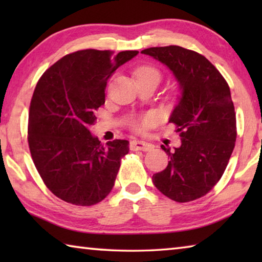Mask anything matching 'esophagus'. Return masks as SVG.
I'll use <instances>...</instances> for the list:
<instances>
[{"instance_id": "1", "label": "esophagus", "mask_w": 262, "mask_h": 262, "mask_svg": "<svg viewBox=\"0 0 262 262\" xmlns=\"http://www.w3.org/2000/svg\"><path fill=\"white\" fill-rule=\"evenodd\" d=\"M130 149L132 150H142V151H150L154 149V144L148 143L144 141H137L134 140L130 142Z\"/></svg>"}]
</instances>
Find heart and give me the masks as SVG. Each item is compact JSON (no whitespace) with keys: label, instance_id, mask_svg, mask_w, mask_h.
Instances as JSON below:
<instances>
[{"label":"heart","instance_id":"heart-1","mask_svg":"<svg viewBox=\"0 0 262 262\" xmlns=\"http://www.w3.org/2000/svg\"><path fill=\"white\" fill-rule=\"evenodd\" d=\"M136 79H154L157 83L161 79V74H159L158 70L154 67H150V66H144V67L139 68L135 72ZM154 121L152 115H147V117L140 119V120H136L134 122V128L139 132H143L145 128H147L150 123Z\"/></svg>","mask_w":262,"mask_h":262}]
</instances>
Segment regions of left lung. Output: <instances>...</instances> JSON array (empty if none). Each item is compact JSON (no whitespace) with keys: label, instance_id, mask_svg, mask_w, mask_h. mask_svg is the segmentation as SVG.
Here are the masks:
<instances>
[{"label":"left lung","instance_id":"8db88e82","mask_svg":"<svg viewBox=\"0 0 262 262\" xmlns=\"http://www.w3.org/2000/svg\"><path fill=\"white\" fill-rule=\"evenodd\" d=\"M141 53L171 70L181 94L168 119L181 145L174 150L162 145L170 161L152 183L173 201L196 200L221 179L233 151L237 130L230 88L214 64L194 51L165 46Z\"/></svg>","mask_w":262,"mask_h":262}]
</instances>
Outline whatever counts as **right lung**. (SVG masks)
<instances>
[{"instance_id": "right-lung-1", "label": "right lung", "mask_w": 262, "mask_h": 262, "mask_svg": "<svg viewBox=\"0 0 262 262\" xmlns=\"http://www.w3.org/2000/svg\"><path fill=\"white\" fill-rule=\"evenodd\" d=\"M137 54L77 51L55 62L38 81L30 105L29 147L43 183L61 200L92 206L112 190L129 142L103 145L89 128L105 104L107 79Z\"/></svg>"}]
</instances>
